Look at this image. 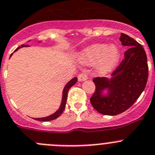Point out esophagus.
I'll return each mask as SVG.
<instances>
[{
	"label": "esophagus",
	"instance_id": "1",
	"mask_svg": "<svg viewBox=\"0 0 155 155\" xmlns=\"http://www.w3.org/2000/svg\"><path fill=\"white\" fill-rule=\"evenodd\" d=\"M86 79H88V73H82L78 76V80L79 82H82V81H85Z\"/></svg>",
	"mask_w": 155,
	"mask_h": 155
}]
</instances>
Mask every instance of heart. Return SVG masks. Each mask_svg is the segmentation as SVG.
I'll return each instance as SVG.
<instances>
[{
	"mask_svg": "<svg viewBox=\"0 0 155 155\" xmlns=\"http://www.w3.org/2000/svg\"><path fill=\"white\" fill-rule=\"evenodd\" d=\"M121 57L120 50L116 45L95 43L86 47L78 55L82 64L95 63V68L100 73L110 72L118 63Z\"/></svg>",
	"mask_w": 155,
	"mask_h": 155,
	"instance_id": "1",
	"label": "heart"
}]
</instances>
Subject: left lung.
<instances>
[{
  "label": "left lung",
  "mask_w": 155,
  "mask_h": 155,
  "mask_svg": "<svg viewBox=\"0 0 155 155\" xmlns=\"http://www.w3.org/2000/svg\"><path fill=\"white\" fill-rule=\"evenodd\" d=\"M122 46L129 47L124 60L110 79H93L95 90L90 102L99 113L116 115L129 108L144 91L148 76L147 56L140 43L127 34L119 38Z\"/></svg>",
  "instance_id": "left-lung-1"
}]
</instances>
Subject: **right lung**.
Wrapping results in <instances>:
<instances>
[{
    "instance_id": "1",
    "label": "right lung",
    "mask_w": 155,
    "mask_h": 155,
    "mask_svg": "<svg viewBox=\"0 0 155 155\" xmlns=\"http://www.w3.org/2000/svg\"><path fill=\"white\" fill-rule=\"evenodd\" d=\"M40 42L41 41H39V43H40ZM29 47L28 45H21V47H17L14 52H16L17 50H18L20 48H22V47ZM12 55H13V53L11 55V56H12ZM76 82H77V78L75 77V78H73V79H71L70 81H69L67 84L65 86L64 89H63V97H62V102H61V104H60V108H58L57 110L54 112V113L52 114V115H49V116L43 117V118H34V119L37 120V121H52V120L56 119V118H57L58 117L60 116V115L63 113L65 107H66L68 91H69V89H70V88L72 87L73 85L76 84Z\"/></svg>"
}]
</instances>
